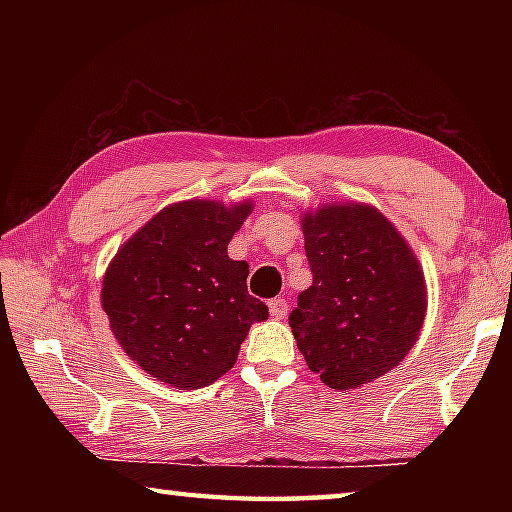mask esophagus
Segmentation results:
<instances>
[{"instance_id": "obj_1", "label": "esophagus", "mask_w": 512, "mask_h": 512, "mask_svg": "<svg viewBox=\"0 0 512 512\" xmlns=\"http://www.w3.org/2000/svg\"><path fill=\"white\" fill-rule=\"evenodd\" d=\"M268 311H271L273 318H284V316H287V311H289L287 300H284V298H273L271 302H268Z\"/></svg>"}]
</instances>
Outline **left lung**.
<instances>
[{
	"instance_id": "1",
	"label": "left lung",
	"mask_w": 512,
	"mask_h": 512,
	"mask_svg": "<svg viewBox=\"0 0 512 512\" xmlns=\"http://www.w3.org/2000/svg\"><path fill=\"white\" fill-rule=\"evenodd\" d=\"M314 282L291 332L311 372L348 391L393 370L418 341L427 311L420 264L375 207L325 205L302 216Z\"/></svg>"
}]
</instances>
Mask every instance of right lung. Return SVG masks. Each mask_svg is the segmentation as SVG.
Instances as JSON below:
<instances>
[{"label": "right lung", "instance_id": "obj_1", "mask_svg": "<svg viewBox=\"0 0 512 512\" xmlns=\"http://www.w3.org/2000/svg\"><path fill=\"white\" fill-rule=\"evenodd\" d=\"M250 207H164L119 248L103 277V311L121 348L180 391L225 375L250 325L268 318V307L248 293V264L228 257Z\"/></svg>", "mask_w": 512, "mask_h": 512}]
</instances>
